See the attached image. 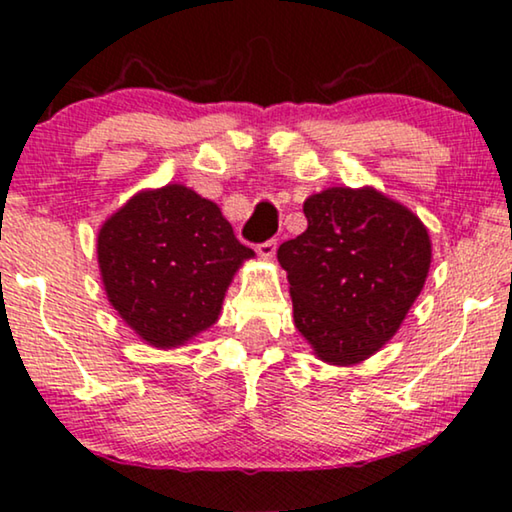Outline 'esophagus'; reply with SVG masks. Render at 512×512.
I'll return each mask as SVG.
<instances>
[{
	"instance_id": "obj_1",
	"label": "esophagus",
	"mask_w": 512,
	"mask_h": 512,
	"mask_svg": "<svg viewBox=\"0 0 512 512\" xmlns=\"http://www.w3.org/2000/svg\"><path fill=\"white\" fill-rule=\"evenodd\" d=\"M275 249H277L275 240H265L261 244H256V251H258V256H261V258H272V256H275Z\"/></svg>"
}]
</instances>
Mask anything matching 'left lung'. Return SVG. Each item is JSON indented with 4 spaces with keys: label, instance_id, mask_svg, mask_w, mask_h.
I'll return each instance as SVG.
<instances>
[{
    "label": "left lung",
    "instance_id": "1",
    "mask_svg": "<svg viewBox=\"0 0 512 512\" xmlns=\"http://www.w3.org/2000/svg\"><path fill=\"white\" fill-rule=\"evenodd\" d=\"M307 230L279 244L293 319L321 361L359 363L398 331L422 291L431 240L410 209L373 188L305 200Z\"/></svg>",
    "mask_w": 512,
    "mask_h": 512
}]
</instances>
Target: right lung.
<instances>
[{
  "label": "right lung",
  "instance_id": "1",
  "mask_svg": "<svg viewBox=\"0 0 512 512\" xmlns=\"http://www.w3.org/2000/svg\"><path fill=\"white\" fill-rule=\"evenodd\" d=\"M251 256L221 209L179 184L135 195L97 237L109 303L153 347L184 345L212 326Z\"/></svg>",
  "mask_w": 512,
  "mask_h": 512
}]
</instances>
